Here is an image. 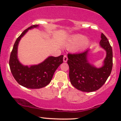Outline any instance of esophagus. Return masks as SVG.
<instances>
[{
	"instance_id": "esophagus-1",
	"label": "esophagus",
	"mask_w": 121,
	"mask_h": 121,
	"mask_svg": "<svg viewBox=\"0 0 121 121\" xmlns=\"http://www.w3.org/2000/svg\"><path fill=\"white\" fill-rule=\"evenodd\" d=\"M63 61L64 62H66L68 61V57H67V56L66 55H64V57H63Z\"/></svg>"
}]
</instances>
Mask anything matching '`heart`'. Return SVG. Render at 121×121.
<instances>
[{
    "instance_id": "heart-1",
    "label": "heart",
    "mask_w": 121,
    "mask_h": 121,
    "mask_svg": "<svg viewBox=\"0 0 121 121\" xmlns=\"http://www.w3.org/2000/svg\"><path fill=\"white\" fill-rule=\"evenodd\" d=\"M90 40L86 39L85 36L81 34L74 35L69 39L66 43V46L69 48L78 46L80 49H84L89 45Z\"/></svg>"
}]
</instances>
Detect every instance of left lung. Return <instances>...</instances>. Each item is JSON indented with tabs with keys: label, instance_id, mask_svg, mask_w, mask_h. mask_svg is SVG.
<instances>
[{
	"label": "left lung",
	"instance_id": "left-lung-1",
	"mask_svg": "<svg viewBox=\"0 0 121 121\" xmlns=\"http://www.w3.org/2000/svg\"><path fill=\"white\" fill-rule=\"evenodd\" d=\"M99 46L106 51L103 64L99 68L89 62L90 49L81 53L68 54L69 76L72 85L85 92L99 89L109 77L113 67V51L107 37L101 34Z\"/></svg>",
	"mask_w": 121,
	"mask_h": 121
}]
</instances>
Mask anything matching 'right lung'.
I'll return each mask as SVG.
<instances>
[{
    "label": "right lung",
    "instance_id": "1",
    "mask_svg": "<svg viewBox=\"0 0 121 121\" xmlns=\"http://www.w3.org/2000/svg\"><path fill=\"white\" fill-rule=\"evenodd\" d=\"M39 27V25H34L22 33L15 41L9 58V67L14 78L20 85L29 89H40L46 86L52 80L56 69L63 62V55L56 57L48 56L36 65H24L20 62L17 49L21 39L29 30Z\"/></svg>",
    "mask_w": 121,
    "mask_h": 121
}]
</instances>
